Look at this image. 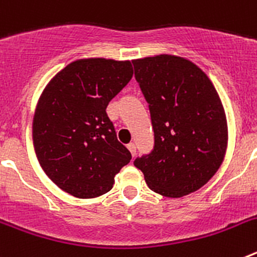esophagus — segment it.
<instances>
[{
    "label": "esophagus",
    "mask_w": 257,
    "mask_h": 257,
    "mask_svg": "<svg viewBox=\"0 0 257 257\" xmlns=\"http://www.w3.org/2000/svg\"><path fill=\"white\" fill-rule=\"evenodd\" d=\"M127 148H128V151L131 152L133 157L136 156V145L134 144V143H130V144H127Z\"/></svg>",
    "instance_id": "esophagus-1"
}]
</instances>
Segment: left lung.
I'll return each mask as SVG.
<instances>
[{
    "label": "left lung",
    "instance_id": "obj_1",
    "mask_svg": "<svg viewBox=\"0 0 257 257\" xmlns=\"http://www.w3.org/2000/svg\"><path fill=\"white\" fill-rule=\"evenodd\" d=\"M133 64L154 133L153 149L136 157L134 165L158 194L179 198L196 192L225 154L228 133L219 95L187 59L158 55Z\"/></svg>",
    "mask_w": 257,
    "mask_h": 257
}]
</instances>
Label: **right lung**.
<instances>
[{
	"label": "right lung",
	"instance_id": "add662e5",
	"mask_svg": "<svg viewBox=\"0 0 257 257\" xmlns=\"http://www.w3.org/2000/svg\"><path fill=\"white\" fill-rule=\"evenodd\" d=\"M131 78L130 61L81 59L45 88L33 122L35 149L44 171L64 192L101 196L131 161L106 114L109 101Z\"/></svg>",
	"mask_w": 257,
	"mask_h": 257
}]
</instances>
